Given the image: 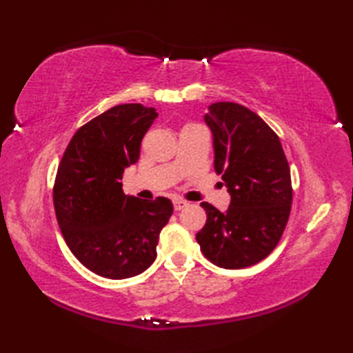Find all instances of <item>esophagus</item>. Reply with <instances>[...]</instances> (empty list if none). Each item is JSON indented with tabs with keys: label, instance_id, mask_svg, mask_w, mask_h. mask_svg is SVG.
<instances>
[{
	"label": "esophagus",
	"instance_id": "1",
	"mask_svg": "<svg viewBox=\"0 0 353 353\" xmlns=\"http://www.w3.org/2000/svg\"><path fill=\"white\" fill-rule=\"evenodd\" d=\"M188 205H190L188 201H185V200H176L174 201V209H176V211H182V209H185Z\"/></svg>",
	"mask_w": 353,
	"mask_h": 353
}]
</instances>
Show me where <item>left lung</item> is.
<instances>
[{"label": "left lung", "mask_w": 353, "mask_h": 353, "mask_svg": "<svg viewBox=\"0 0 353 353\" xmlns=\"http://www.w3.org/2000/svg\"><path fill=\"white\" fill-rule=\"evenodd\" d=\"M205 121L214 134L215 172L232 200L224 214L201 203L208 219L196 239L212 264L250 267L274 250L288 223L290 165L272 127L241 104L214 103Z\"/></svg>", "instance_id": "8db88e82"}]
</instances>
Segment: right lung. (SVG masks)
I'll return each instance as SVG.
<instances>
[{
	"mask_svg": "<svg viewBox=\"0 0 353 353\" xmlns=\"http://www.w3.org/2000/svg\"><path fill=\"white\" fill-rule=\"evenodd\" d=\"M157 114L119 104L74 133L59 163L52 201L66 245L92 273L133 277L153 264L161 230L172 214L165 197L123 192V172L139 159L141 142Z\"/></svg>",
	"mask_w": 353,
	"mask_h": 353,
	"instance_id": "right-lung-1",
	"label": "right lung"
}]
</instances>
